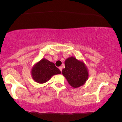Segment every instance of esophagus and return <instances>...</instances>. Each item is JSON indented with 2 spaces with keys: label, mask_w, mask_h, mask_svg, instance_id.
Instances as JSON below:
<instances>
[{
  "label": "esophagus",
  "mask_w": 122,
  "mask_h": 122,
  "mask_svg": "<svg viewBox=\"0 0 122 122\" xmlns=\"http://www.w3.org/2000/svg\"><path fill=\"white\" fill-rule=\"evenodd\" d=\"M59 68V69L60 70V71H62V67H61V66H60L59 67V68Z\"/></svg>",
  "instance_id": "34e87169"
}]
</instances>
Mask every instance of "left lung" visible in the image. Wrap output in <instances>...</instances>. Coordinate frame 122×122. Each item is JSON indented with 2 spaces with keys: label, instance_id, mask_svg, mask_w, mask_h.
Segmentation results:
<instances>
[{
  "label": "left lung",
  "instance_id": "left-lung-1",
  "mask_svg": "<svg viewBox=\"0 0 122 122\" xmlns=\"http://www.w3.org/2000/svg\"><path fill=\"white\" fill-rule=\"evenodd\" d=\"M65 65L62 73L69 84L73 88L83 85L88 78V72L84 64L72 57L65 60Z\"/></svg>",
  "mask_w": 122,
  "mask_h": 122
}]
</instances>
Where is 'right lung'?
I'll return each instance as SVG.
<instances>
[{
	"label": "right lung",
	"mask_w": 122,
	"mask_h": 122,
	"mask_svg": "<svg viewBox=\"0 0 122 122\" xmlns=\"http://www.w3.org/2000/svg\"><path fill=\"white\" fill-rule=\"evenodd\" d=\"M61 73L54 63L43 58L32 69L31 74L33 79L38 83L47 82L52 76Z\"/></svg>",
	"instance_id": "add662e5"
}]
</instances>
